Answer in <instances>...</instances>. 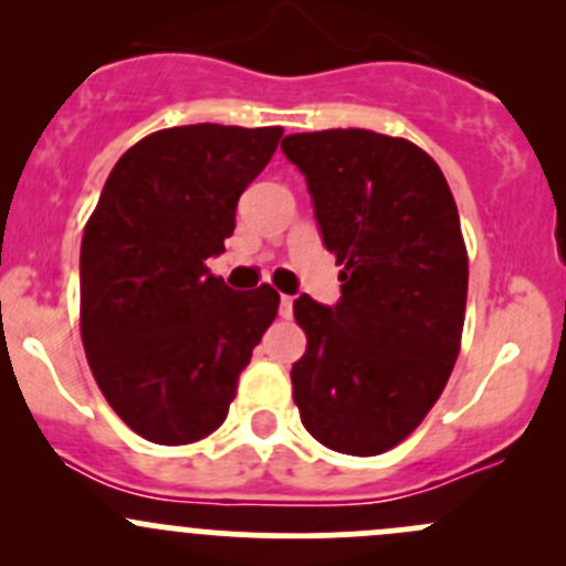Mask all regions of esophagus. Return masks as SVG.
<instances>
[{
  "label": "esophagus",
  "mask_w": 566,
  "mask_h": 566,
  "mask_svg": "<svg viewBox=\"0 0 566 566\" xmlns=\"http://www.w3.org/2000/svg\"><path fill=\"white\" fill-rule=\"evenodd\" d=\"M279 315L293 317V295H282V298H279Z\"/></svg>",
  "instance_id": "34e87169"
}]
</instances>
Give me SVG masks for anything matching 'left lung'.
Instances as JSON below:
<instances>
[{
  "label": "left lung",
  "instance_id": "8db88e82",
  "mask_svg": "<svg viewBox=\"0 0 566 566\" xmlns=\"http://www.w3.org/2000/svg\"><path fill=\"white\" fill-rule=\"evenodd\" d=\"M306 177L342 298L293 312L306 353L293 399L312 438L356 458L389 452L438 402L460 353L468 254L458 205L413 142L364 128L284 136Z\"/></svg>",
  "mask_w": 566,
  "mask_h": 566
}]
</instances>
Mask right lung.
Wrapping results in <instances>:
<instances>
[{
	"mask_svg": "<svg viewBox=\"0 0 566 566\" xmlns=\"http://www.w3.org/2000/svg\"><path fill=\"white\" fill-rule=\"evenodd\" d=\"M279 139L282 128L216 123L156 130L114 164L84 227V353L114 413L147 441L219 430L276 317V290L235 293L205 262L224 251Z\"/></svg>",
	"mask_w": 566,
	"mask_h": 566,
	"instance_id": "right-lung-1",
	"label": "right lung"
}]
</instances>
